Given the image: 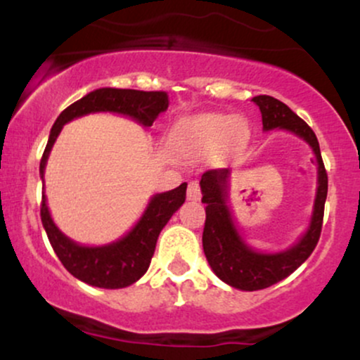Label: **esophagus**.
I'll use <instances>...</instances> for the list:
<instances>
[{
	"instance_id": "1",
	"label": "esophagus",
	"mask_w": 360,
	"mask_h": 360,
	"mask_svg": "<svg viewBox=\"0 0 360 360\" xmlns=\"http://www.w3.org/2000/svg\"><path fill=\"white\" fill-rule=\"evenodd\" d=\"M188 200L191 201L201 200V188L198 181H191V183L188 184Z\"/></svg>"
}]
</instances>
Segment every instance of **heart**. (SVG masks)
<instances>
[{
	"mask_svg": "<svg viewBox=\"0 0 360 360\" xmlns=\"http://www.w3.org/2000/svg\"><path fill=\"white\" fill-rule=\"evenodd\" d=\"M249 137V128L240 118L206 113L177 123L174 143L184 154H206L217 147H238Z\"/></svg>",
	"mask_w": 360,
	"mask_h": 360,
	"instance_id": "obj_1",
	"label": "heart"
}]
</instances>
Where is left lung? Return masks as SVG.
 <instances>
[{"instance_id":"left-lung-1","label":"left lung","mask_w":360,"mask_h":360,"mask_svg":"<svg viewBox=\"0 0 360 360\" xmlns=\"http://www.w3.org/2000/svg\"><path fill=\"white\" fill-rule=\"evenodd\" d=\"M255 105L262 113L264 130L292 131L315 152V164L318 166V189L313 208L311 223L303 238L291 249L278 254H264L245 245L235 226L232 213L226 206V188H229V169H210L201 176L200 186L206 205V220L203 229V250L214 274L223 283L242 289V291H257L279 283L292 274L301 264L315 250L320 240L326 191H328V176H326L323 159L315 131L308 127L289 106L276 98L260 94L255 96Z\"/></svg>"}]
</instances>
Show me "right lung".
<instances>
[{"label": "right lung", "instance_id": "right-lung-1", "mask_svg": "<svg viewBox=\"0 0 360 360\" xmlns=\"http://www.w3.org/2000/svg\"><path fill=\"white\" fill-rule=\"evenodd\" d=\"M169 106L166 91H137V89H115L101 88L91 91L84 98L68 106L53 123L40 159V177H44V169L47 157L60 134L62 127L74 118L82 115L96 113V111H111V113L127 115L137 120L143 127H150ZM186 183L172 191L155 194L148 203L146 213L140 221L118 242L103 247H84L65 237L52 221L49 213L45 194L40 203V217L47 232L53 252L74 278L96 288L120 289L134 284L146 274L150 259L154 255L157 238L160 230L166 226L171 217L177 212L186 200Z\"/></svg>", "mask_w": 360, "mask_h": 360}]
</instances>
